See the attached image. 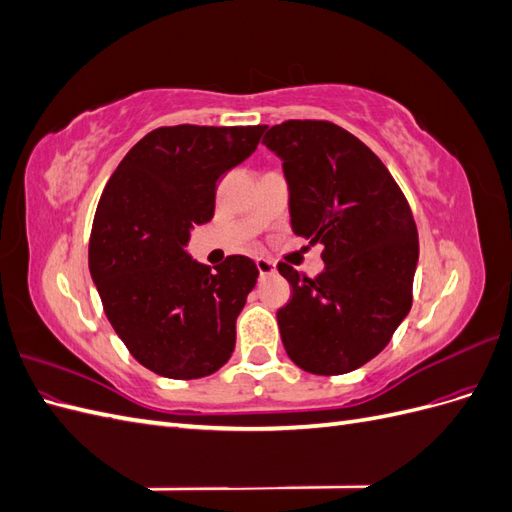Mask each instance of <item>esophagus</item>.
I'll list each match as a JSON object with an SVG mask.
<instances>
[{
	"label": "esophagus",
	"instance_id": "34e87169",
	"mask_svg": "<svg viewBox=\"0 0 512 512\" xmlns=\"http://www.w3.org/2000/svg\"><path fill=\"white\" fill-rule=\"evenodd\" d=\"M256 267H258L260 277H267V275H273V273H275V265H273L271 260H267V258H258V260H256Z\"/></svg>",
	"mask_w": 512,
	"mask_h": 512
}]
</instances>
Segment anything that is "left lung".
I'll return each instance as SVG.
<instances>
[{
	"label": "left lung",
	"mask_w": 512,
	"mask_h": 512,
	"mask_svg": "<svg viewBox=\"0 0 512 512\" xmlns=\"http://www.w3.org/2000/svg\"><path fill=\"white\" fill-rule=\"evenodd\" d=\"M262 143L284 160L292 232L324 243L316 277L277 265L292 288L277 312L282 344L309 374H348L386 348L412 307L410 205L376 153L331 121L288 119Z\"/></svg>",
	"instance_id": "1"
}]
</instances>
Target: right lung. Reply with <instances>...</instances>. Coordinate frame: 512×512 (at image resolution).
<instances>
[{
    "label": "right lung",
    "instance_id": "right-lung-1",
    "mask_svg": "<svg viewBox=\"0 0 512 512\" xmlns=\"http://www.w3.org/2000/svg\"><path fill=\"white\" fill-rule=\"evenodd\" d=\"M265 126H162L119 162L100 196L89 271L104 314L153 374L205 378L235 350V322L258 280L228 256L211 271L185 252L190 228L213 218L215 183L252 156Z\"/></svg>",
    "mask_w": 512,
    "mask_h": 512
}]
</instances>
